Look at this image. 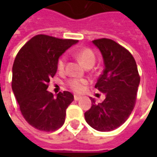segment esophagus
I'll return each mask as SVG.
<instances>
[{
  "label": "esophagus",
  "mask_w": 157,
  "mask_h": 157,
  "mask_svg": "<svg viewBox=\"0 0 157 157\" xmlns=\"http://www.w3.org/2000/svg\"><path fill=\"white\" fill-rule=\"evenodd\" d=\"M81 98H82V96L74 95V99H75V101H78V100H80Z\"/></svg>",
  "instance_id": "esophagus-1"
}]
</instances>
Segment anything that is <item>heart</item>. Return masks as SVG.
<instances>
[{"mask_svg":"<svg viewBox=\"0 0 157 157\" xmlns=\"http://www.w3.org/2000/svg\"><path fill=\"white\" fill-rule=\"evenodd\" d=\"M75 55L79 61L86 67L89 65H93L95 63V54L91 48H82L76 52ZM65 65H66V57L63 55L59 59L57 62V69L59 71H64L65 69ZM87 82H88L85 79H70L67 82V85L74 92H81L84 90L85 86L87 84Z\"/></svg>","mask_w":157,"mask_h":157,"instance_id":"obj_1","label":"heart"}]
</instances>
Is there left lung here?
I'll list each match as a JSON object with an SVG mask.
<instances>
[{
  "instance_id": "1",
  "label": "left lung",
  "mask_w": 157,
  "mask_h": 157,
  "mask_svg": "<svg viewBox=\"0 0 157 157\" xmlns=\"http://www.w3.org/2000/svg\"><path fill=\"white\" fill-rule=\"evenodd\" d=\"M92 43L102 53L104 63L95 87L106 98L101 103L91 98L92 107L85 113V119L96 130L111 131L131 114L140 77L133 55L123 46L109 39H95Z\"/></svg>"
}]
</instances>
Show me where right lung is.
<instances>
[{
  "mask_svg": "<svg viewBox=\"0 0 157 157\" xmlns=\"http://www.w3.org/2000/svg\"><path fill=\"white\" fill-rule=\"evenodd\" d=\"M76 43L74 39L39 34L27 42L16 56L12 91L23 118L39 130L55 131L65 123L66 109L74 96L65 91L54 98L47 89L57 71L59 57Z\"/></svg>",
  "mask_w": 157,
  "mask_h": 157,
  "instance_id": "1",
  "label": "right lung"
}]
</instances>
